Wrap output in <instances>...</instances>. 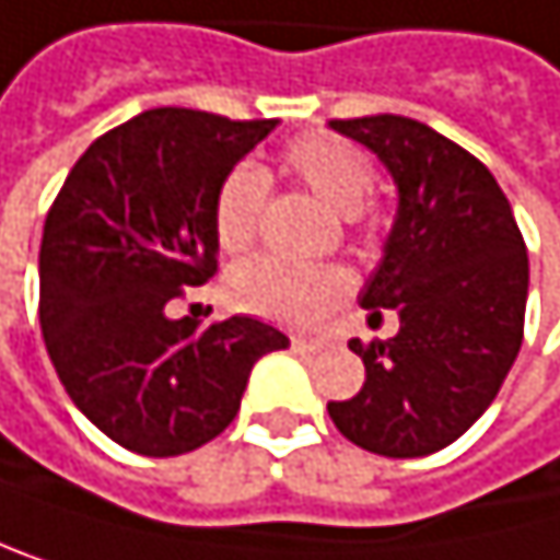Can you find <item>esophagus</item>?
<instances>
[{
  "label": "esophagus",
  "mask_w": 560,
  "mask_h": 560,
  "mask_svg": "<svg viewBox=\"0 0 560 560\" xmlns=\"http://www.w3.org/2000/svg\"><path fill=\"white\" fill-rule=\"evenodd\" d=\"M322 346V339H308V336H292V349H299V352H318Z\"/></svg>",
  "instance_id": "obj_1"
}]
</instances>
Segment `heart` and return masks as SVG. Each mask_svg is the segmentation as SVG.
Segmentation results:
<instances>
[{
    "instance_id": "b5f03b06",
    "label": "heart",
    "mask_w": 560,
    "mask_h": 560,
    "mask_svg": "<svg viewBox=\"0 0 560 560\" xmlns=\"http://www.w3.org/2000/svg\"><path fill=\"white\" fill-rule=\"evenodd\" d=\"M278 167L349 221L370 218L365 198H370L376 180L373 161L346 137L302 133L278 150ZM265 190V174L252 164H238L224 174L211 208V224L221 252L242 255L255 245ZM346 292L349 275L336 265H292L261 255L242 261L228 275L231 305L282 322V326H312L322 315H329L346 299Z\"/></svg>"
}]
</instances>
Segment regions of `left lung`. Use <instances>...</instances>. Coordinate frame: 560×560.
<instances>
[{
    "mask_svg": "<svg viewBox=\"0 0 560 560\" xmlns=\"http://www.w3.org/2000/svg\"><path fill=\"white\" fill-rule=\"evenodd\" d=\"M389 167L399 211L359 302L396 308L399 332L349 349L365 365L329 402L346 440L380 457H427L464 436L501 393L524 339L527 248L487 164L433 127L380 114L329 120Z\"/></svg>",
    "mask_w": 560,
    "mask_h": 560,
    "instance_id": "left-lung-1",
    "label": "left lung"
}]
</instances>
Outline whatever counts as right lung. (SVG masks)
Masks as SVG:
<instances>
[{
    "label": "right lung",
    "mask_w": 560,
    "mask_h": 560,
    "mask_svg": "<svg viewBox=\"0 0 560 560\" xmlns=\"http://www.w3.org/2000/svg\"><path fill=\"white\" fill-rule=\"evenodd\" d=\"M278 120L158 106L96 137L46 214L39 326L80 413L143 457L205 446L238 417L268 322L171 318L218 271L214 190Z\"/></svg>",
    "instance_id": "obj_1"
}]
</instances>
